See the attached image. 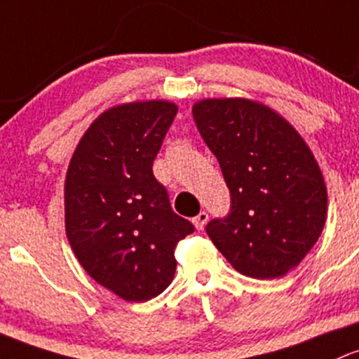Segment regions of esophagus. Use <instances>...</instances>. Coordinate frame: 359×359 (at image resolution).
<instances>
[{
  "label": "esophagus",
  "mask_w": 359,
  "mask_h": 359,
  "mask_svg": "<svg viewBox=\"0 0 359 359\" xmlns=\"http://www.w3.org/2000/svg\"><path fill=\"white\" fill-rule=\"evenodd\" d=\"M207 219H209V214H207V212H204V210H202V212L198 214V216H195V217H194V224H195V228H197L198 231L204 230V226H205Z\"/></svg>",
  "instance_id": "esophagus-1"
}]
</instances>
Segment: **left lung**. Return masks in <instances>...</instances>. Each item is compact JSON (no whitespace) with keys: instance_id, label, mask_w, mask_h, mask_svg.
<instances>
[{"instance_id":"left-lung-1","label":"left lung","mask_w":359,"mask_h":359,"mask_svg":"<svg viewBox=\"0 0 359 359\" xmlns=\"http://www.w3.org/2000/svg\"><path fill=\"white\" fill-rule=\"evenodd\" d=\"M230 188L231 209L205 231L250 278H280L313 249L327 221L315 155L285 117L249 98H204L191 109Z\"/></svg>"}]
</instances>
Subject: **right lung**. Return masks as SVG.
Here are the masks:
<instances>
[{
  "mask_svg": "<svg viewBox=\"0 0 359 359\" xmlns=\"http://www.w3.org/2000/svg\"><path fill=\"white\" fill-rule=\"evenodd\" d=\"M176 112L168 100L110 107L77 143L65 176V231L77 261L129 302L168 289L176 245L194 231L152 171Z\"/></svg>",
  "mask_w": 359,
  "mask_h": 359,
  "instance_id": "obj_1",
  "label": "right lung"
}]
</instances>
